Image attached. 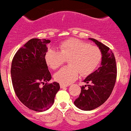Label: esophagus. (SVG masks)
Instances as JSON below:
<instances>
[{"instance_id": "34e87169", "label": "esophagus", "mask_w": 131, "mask_h": 131, "mask_svg": "<svg viewBox=\"0 0 131 131\" xmlns=\"http://www.w3.org/2000/svg\"><path fill=\"white\" fill-rule=\"evenodd\" d=\"M69 86V85H66V84H60V89H64V88L67 87V86Z\"/></svg>"}]
</instances>
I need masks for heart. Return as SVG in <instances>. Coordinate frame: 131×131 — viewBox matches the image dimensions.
<instances>
[{
  "label": "heart",
  "mask_w": 131,
  "mask_h": 131,
  "mask_svg": "<svg viewBox=\"0 0 131 131\" xmlns=\"http://www.w3.org/2000/svg\"><path fill=\"white\" fill-rule=\"evenodd\" d=\"M58 50L50 49L46 52L45 61L50 69H57L68 59V64L54 75V79L60 84L74 82L79 74L86 77L91 74L101 62L102 54L96 46L90 45L79 39H69L58 47Z\"/></svg>",
  "instance_id": "1"
}]
</instances>
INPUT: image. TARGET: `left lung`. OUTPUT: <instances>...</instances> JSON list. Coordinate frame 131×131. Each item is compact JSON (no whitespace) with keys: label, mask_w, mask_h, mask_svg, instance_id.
Instances as JSON below:
<instances>
[{"label":"left lung","mask_w":131,"mask_h":131,"mask_svg":"<svg viewBox=\"0 0 131 131\" xmlns=\"http://www.w3.org/2000/svg\"><path fill=\"white\" fill-rule=\"evenodd\" d=\"M89 39L99 47L102 58L101 67L83 81L87 84L81 86V93L74 102L82 111H91L103 105L111 94L116 79V60L112 50L96 39Z\"/></svg>","instance_id":"1"}]
</instances>
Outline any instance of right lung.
Wrapping results in <instances>:
<instances>
[{
	"mask_svg": "<svg viewBox=\"0 0 131 131\" xmlns=\"http://www.w3.org/2000/svg\"><path fill=\"white\" fill-rule=\"evenodd\" d=\"M50 42L48 39H30L16 52L12 61L10 73L16 96L26 107L35 111L49 109L60 89L57 82L42 88L39 86L51 79L45 59Z\"/></svg>",
	"mask_w": 131,
	"mask_h": 131,
	"instance_id": "add662e5",
	"label": "right lung"
}]
</instances>
